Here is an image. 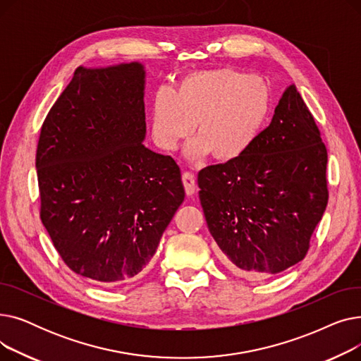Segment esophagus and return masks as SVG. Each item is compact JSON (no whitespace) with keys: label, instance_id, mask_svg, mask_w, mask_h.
Returning <instances> with one entry per match:
<instances>
[{"label":"esophagus","instance_id":"1","mask_svg":"<svg viewBox=\"0 0 361 361\" xmlns=\"http://www.w3.org/2000/svg\"><path fill=\"white\" fill-rule=\"evenodd\" d=\"M181 178H183V184H184V188H185V193H187L188 196L195 195V192H196V180H195V174H193V173H190V171H184L183 176H181Z\"/></svg>","mask_w":361,"mask_h":361}]
</instances>
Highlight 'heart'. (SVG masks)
Listing matches in <instances>:
<instances>
[{"label":"heart","instance_id":"1","mask_svg":"<svg viewBox=\"0 0 361 361\" xmlns=\"http://www.w3.org/2000/svg\"><path fill=\"white\" fill-rule=\"evenodd\" d=\"M271 108V93L256 75L233 68L196 71L181 79L176 93L161 89L152 109V135L157 145L174 150L193 133L188 158L214 154L234 161L255 143Z\"/></svg>","mask_w":361,"mask_h":361}]
</instances>
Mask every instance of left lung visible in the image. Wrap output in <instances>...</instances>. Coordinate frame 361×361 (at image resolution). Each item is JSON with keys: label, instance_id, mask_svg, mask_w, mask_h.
<instances>
[{"label": "left lung", "instance_id": "obj_1", "mask_svg": "<svg viewBox=\"0 0 361 361\" xmlns=\"http://www.w3.org/2000/svg\"><path fill=\"white\" fill-rule=\"evenodd\" d=\"M328 152L295 86L243 157L203 168L197 184L207 228L247 278L302 260L328 204Z\"/></svg>", "mask_w": 361, "mask_h": 361}]
</instances>
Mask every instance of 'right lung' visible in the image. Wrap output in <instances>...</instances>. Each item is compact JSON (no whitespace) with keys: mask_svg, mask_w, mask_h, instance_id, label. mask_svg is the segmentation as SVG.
I'll return each instance as SVG.
<instances>
[{"mask_svg":"<svg viewBox=\"0 0 361 361\" xmlns=\"http://www.w3.org/2000/svg\"><path fill=\"white\" fill-rule=\"evenodd\" d=\"M140 63L75 68L36 149L41 221L67 267L99 283L137 275L184 200L180 166L142 142Z\"/></svg>","mask_w":361,"mask_h":361,"instance_id":"add662e5","label":"right lung"}]
</instances>
